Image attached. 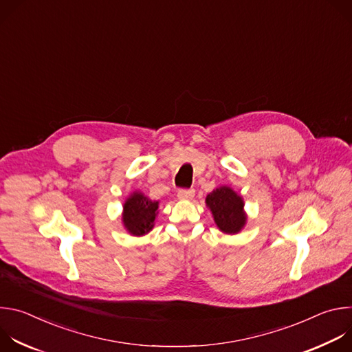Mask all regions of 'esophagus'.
<instances>
[{"mask_svg": "<svg viewBox=\"0 0 352 352\" xmlns=\"http://www.w3.org/2000/svg\"><path fill=\"white\" fill-rule=\"evenodd\" d=\"M195 195V190L193 189H178V199H182V200H188V199H192Z\"/></svg>", "mask_w": 352, "mask_h": 352, "instance_id": "34e87169", "label": "esophagus"}]
</instances>
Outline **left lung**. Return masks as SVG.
<instances>
[{"instance_id":"obj_1","label":"left lung","mask_w":352,"mask_h":352,"mask_svg":"<svg viewBox=\"0 0 352 352\" xmlns=\"http://www.w3.org/2000/svg\"><path fill=\"white\" fill-rule=\"evenodd\" d=\"M206 205L210 208L217 227L227 234H236L245 224L243 202L239 195L231 188L221 186L210 192L206 197Z\"/></svg>"}]
</instances>
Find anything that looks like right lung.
<instances>
[{
	"label": "right lung",
	"mask_w": 352,
	"mask_h": 352,
	"mask_svg": "<svg viewBox=\"0 0 352 352\" xmlns=\"http://www.w3.org/2000/svg\"><path fill=\"white\" fill-rule=\"evenodd\" d=\"M159 202H152L139 192L131 195L124 205L122 221L125 228L133 235H143L153 227Z\"/></svg>",
	"instance_id": "add662e5"
}]
</instances>
